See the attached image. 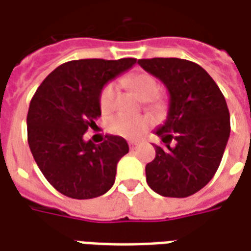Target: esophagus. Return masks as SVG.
<instances>
[{
	"label": "esophagus",
	"instance_id": "esophagus-1",
	"mask_svg": "<svg viewBox=\"0 0 251 251\" xmlns=\"http://www.w3.org/2000/svg\"><path fill=\"white\" fill-rule=\"evenodd\" d=\"M129 148H131V150H133V148H136L139 146V142H129Z\"/></svg>",
	"mask_w": 251,
	"mask_h": 251
}]
</instances>
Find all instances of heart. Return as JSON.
I'll return each instance as SVG.
<instances>
[{"mask_svg":"<svg viewBox=\"0 0 251 251\" xmlns=\"http://www.w3.org/2000/svg\"><path fill=\"white\" fill-rule=\"evenodd\" d=\"M129 87L132 88L139 98L144 100L147 105L152 109H162L163 101L156 96L159 91V84L156 78L150 73L138 72L133 73L127 80ZM118 95V85L116 83H107L101 88V92L99 96V104L103 112H111L115 108ZM151 120L147 116H128V115H116L108 120V131L116 136H122L126 139H138L142 133L150 127Z\"/></svg>","mask_w":251,"mask_h":251,"instance_id":"b5f03b06","label":"heart"}]
</instances>
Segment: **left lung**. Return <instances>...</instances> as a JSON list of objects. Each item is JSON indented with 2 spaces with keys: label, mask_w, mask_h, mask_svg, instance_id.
Wrapping results in <instances>:
<instances>
[{
  "label": "left lung",
  "mask_w": 251,
  "mask_h": 251,
  "mask_svg": "<svg viewBox=\"0 0 251 251\" xmlns=\"http://www.w3.org/2000/svg\"><path fill=\"white\" fill-rule=\"evenodd\" d=\"M138 64L167 87L166 123L155 133V159L146 179L155 193L186 198L213 179L230 136V113L223 93L201 65L183 58H143Z\"/></svg>",
  "instance_id": "8db88e82"
}]
</instances>
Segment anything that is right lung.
I'll return each mask as SVG.
<instances>
[{"label": "right lung", "mask_w": 251, "mask_h": 251, "mask_svg": "<svg viewBox=\"0 0 251 251\" xmlns=\"http://www.w3.org/2000/svg\"><path fill=\"white\" fill-rule=\"evenodd\" d=\"M136 58H84L49 73L29 105L28 143L41 173L53 187L73 199H91L112 187L116 166L128 152L126 139L107 135L100 144L84 140L96 126L101 88L127 71Z\"/></svg>", "instance_id": "right-lung-1"}]
</instances>
